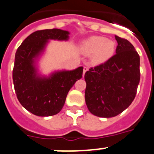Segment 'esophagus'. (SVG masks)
Segmentation results:
<instances>
[{
    "label": "esophagus",
    "instance_id": "obj_1",
    "mask_svg": "<svg viewBox=\"0 0 154 154\" xmlns=\"http://www.w3.org/2000/svg\"><path fill=\"white\" fill-rule=\"evenodd\" d=\"M88 70H89V68H88V67H84L83 68V76H84V75H85V73Z\"/></svg>",
    "mask_w": 154,
    "mask_h": 154
}]
</instances>
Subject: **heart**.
Segmentation results:
<instances>
[{"label": "heart", "instance_id": "obj_1", "mask_svg": "<svg viewBox=\"0 0 154 154\" xmlns=\"http://www.w3.org/2000/svg\"><path fill=\"white\" fill-rule=\"evenodd\" d=\"M116 44L112 39L102 36H91L82 41L79 51L84 55H90L91 63L99 65L108 62L114 55Z\"/></svg>", "mask_w": 154, "mask_h": 154}]
</instances>
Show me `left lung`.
I'll return each mask as SVG.
<instances>
[{
  "label": "left lung",
  "instance_id": "8db88e82",
  "mask_svg": "<svg viewBox=\"0 0 154 154\" xmlns=\"http://www.w3.org/2000/svg\"><path fill=\"white\" fill-rule=\"evenodd\" d=\"M115 38L116 54L85 74V103L89 112L99 117H113L127 109L140 79L138 53L129 41Z\"/></svg>",
  "mask_w": 154,
  "mask_h": 154
}]
</instances>
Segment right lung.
Listing matches in <instances>:
<instances>
[{
  "instance_id": "1",
  "label": "right lung",
  "mask_w": 154,
  "mask_h": 154,
  "mask_svg": "<svg viewBox=\"0 0 154 154\" xmlns=\"http://www.w3.org/2000/svg\"><path fill=\"white\" fill-rule=\"evenodd\" d=\"M68 31L53 28L37 31L29 35L15 53L13 82L22 106L38 116H50L62 110L67 94L82 77L83 67L55 71L48 76L38 72L37 62L49 40L68 41Z\"/></svg>"
}]
</instances>
